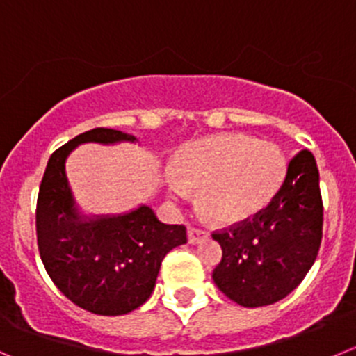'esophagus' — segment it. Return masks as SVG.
I'll use <instances>...</instances> for the list:
<instances>
[{
  "label": "esophagus",
  "mask_w": 356,
  "mask_h": 356,
  "mask_svg": "<svg viewBox=\"0 0 356 356\" xmlns=\"http://www.w3.org/2000/svg\"><path fill=\"white\" fill-rule=\"evenodd\" d=\"M187 236H188V243H191V245H197V243H201L202 239L208 238V232L202 231V229H197V227H188Z\"/></svg>",
  "instance_id": "34e87169"
}]
</instances>
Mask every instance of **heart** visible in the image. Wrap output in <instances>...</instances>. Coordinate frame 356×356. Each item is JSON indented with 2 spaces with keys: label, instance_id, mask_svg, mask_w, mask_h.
<instances>
[{
  "label": "heart",
  "instance_id": "b5f03b06",
  "mask_svg": "<svg viewBox=\"0 0 356 356\" xmlns=\"http://www.w3.org/2000/svg\"><path fill=\"white\" fill-rule=\"evenodd\" d=\"M168 172L172 201L199 191L202 211L218 223H236L257 215L273 199L285 176L282 150L243 134H220L188 145Z\"/></svg>",
  "mask_w": 356,
  "mask_h": 356
}]
</instances>
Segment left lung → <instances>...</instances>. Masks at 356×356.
Here are the masks:
<instances>
[{
  "label": "left lung",
  "mask_w": 356,
  "mask_h": 356,
  "mask_svg": "<svg viewBox=\"0 0 356 356\" xmlns=\"http://www.w3.org/2000/svg\"><path fill=\"white\" fill-rule=\"evenodd\" d=\"M321 227L320 175L313 154L302 150L290 161L285 180L267 208L213 234L222 246L213 282L245 307L285 299L316 260Z\"/></svg>",
  "instance_id": "8db88e82"
}]
</instances>
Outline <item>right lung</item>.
Wrapping results in <instances>:
<instances>
[{"instance_id": "1", "label": "right lung", "mask_w": 356, "mask_h": 356, "mask_svg": "<svg viewBox=\"0 0 356 356\" xmlns=\"http://www.w3.org/2000/svg\"><path fill=\"white\" fill-rule=\"evenodd\" d=\"M136 141L104 127L79 134L50 155L36 202L38 250L50 280L71 302L103 316L127 314L147 302L162 259L187 243L184 225L162 223L147 204L120 215H86L74 201L66 176L74 148Z\"/></svg>"}]
</instances>
